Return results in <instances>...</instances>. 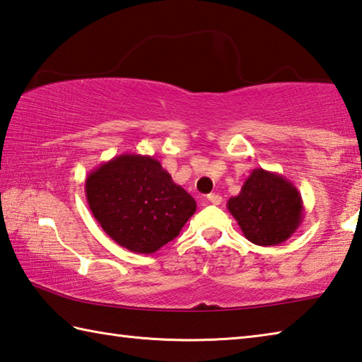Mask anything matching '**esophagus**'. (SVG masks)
I'll use <instances>...</instances> for the list:
<instances>
[{"instance_id":"1","label":"esophagus","mask_w":362,"mask_h":362,"mask_svg":"<svg viewBox=\"0 0 362 362\" xmlns=\"http://www.w3.org/2000/svg\"><path fill=\"white\" fill-rule=\"evenodd\" d=\"M207 201H209L210 204H214V206H220V204H221V196L212 193V194L207 196Z\"/></svg>"}]
</instances>
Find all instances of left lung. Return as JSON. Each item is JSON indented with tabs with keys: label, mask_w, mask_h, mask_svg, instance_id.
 <instances>
[{
	"label": "left lung",
	"mask_w": 362,
	"mask_h": 362,
	"mask_svg": "<svg viewBox=\"0 0 362 362\" xmlns=\"http://www.w3.org/2000/svg\"><path fill=\"white\" fill-rule=\"evenodd\" d=\"M226 207L245 238L256 245H279L291 238L304 218L299 189L277 173L253 169L240 193Z\"/></svg>",
	"instance_id": "8db88e82"
}]
</instances>
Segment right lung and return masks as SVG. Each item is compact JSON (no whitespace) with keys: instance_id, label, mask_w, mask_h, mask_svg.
Wrapping results in <instances>:
<instances>
[{"instance_id":"add662e5","label":"right lung","mask_w":362,"mask_h":362,"mask_svg":"<svg viewBox=\"0 0 362 362\" xmlns=\"http://www.w3.org/2000/svg\"><path fill=\"white\" fill-rule=\"evenodd\" d=\"M91 214L110 239L129 252L150 255L179 235L196 201L153 156L123 153L85 180Z\"/></svg>"}]
</instances>
